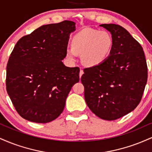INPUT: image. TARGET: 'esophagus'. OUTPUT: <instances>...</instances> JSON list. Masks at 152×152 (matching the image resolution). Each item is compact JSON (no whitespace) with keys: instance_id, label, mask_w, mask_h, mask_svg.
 Wrapping results in <instances>:
<instances>
[{"instance_id":"obj_1","label":"esophagus","mask_w":152,"mask_h":152,"mask_svg":"<svg viewBox=\"0 0 152 152\" xmlns=\"http://www.w3.org/2000/svg\"><path fill=\"white\" fill-rule=\"evenodd\" d=\"M83 74V71L82 70V69H81V70H80V73H79V77L81 78V76Z\"/></svg>"}]
</instances>
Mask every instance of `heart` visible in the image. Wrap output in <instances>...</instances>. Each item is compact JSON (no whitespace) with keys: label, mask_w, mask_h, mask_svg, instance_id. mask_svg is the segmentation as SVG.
I'll list each match as a JSON object with an SVG mask.
<instances>
[{"label":"heart","mask_w":152,"mask_h":152,"mask_svg":"<svg viewBox=\"0 0 152 152\" xmlns=\"http://www.w3.org/2000/svg\"><path fill=\"white\" fill-rule=\"evenodd\" d=\"M113 43L112 36L107 31L84 29L72 38L71 48L66 50V56L74 61L77 54H81V60L85 65L98 66L109 57Z\"/></svg>","instance_id":"heart-1"}]
</instances>
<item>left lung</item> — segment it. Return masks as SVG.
<instances>
[{"instance_id":"obj_1","label":"left lung","mask_w":152,"mask_h":152,"mask_svg":"<svg viewBox=\"0 0 152 152\" xmlns=\"http://www.w3.org/2000/svg\"><path fill=\"white\" fill-rule=\"evenodd\" d=\"M111 33L113 47L102 64L83 69L81 78L87 106L107 121L119 118L139 105L148 71L142 46L121 26L102 24Z\"/></svg>"}]
</instances>
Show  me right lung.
<instances>
[{"mask_svg":"<svg viewBox=\"0 0 152 152\" xmlns=\"http://www.w3.org/2000/svg\"><path fill=\"white\" fill-rule=\"evenodd\" d=\"M75 28L71 20L41 26L20 38L10 53L6 90L17 112L28 121L45 124L58 117L79 81V68L61 61Z\"/></svg>","mask_w":152,"mask_h":152,"instance_id":"obj_1","label":"right lung"}]
</instances>
